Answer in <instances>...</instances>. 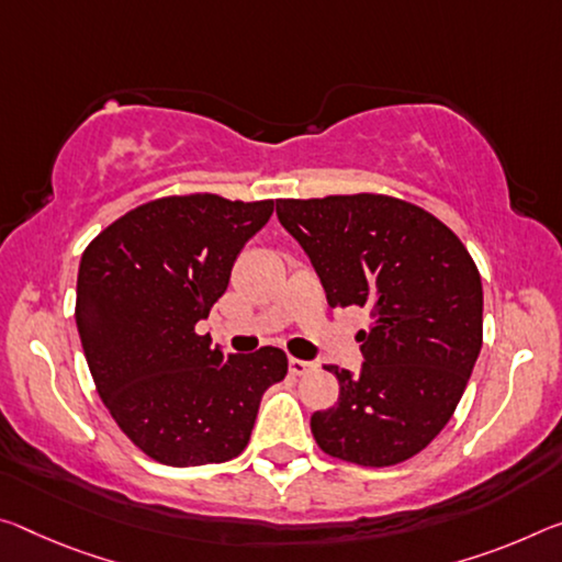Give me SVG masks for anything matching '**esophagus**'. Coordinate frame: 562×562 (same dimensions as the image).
<instances>
[{"instance_id":"esophagus-1","label":"esophagus","mask_w":562,"mask_h":562,"mask_svg":"<svg viewBox=\"0 0 562 562\" xmlns=\"http://www.w3.org/2000/svg\"><path fill=\"white\" fill-rule=\"evenodd\" d=\"M317 368L315 362H307V360H297V358H290V372L292 375H307V372H313Z\"/></svg>"}]
</instances>
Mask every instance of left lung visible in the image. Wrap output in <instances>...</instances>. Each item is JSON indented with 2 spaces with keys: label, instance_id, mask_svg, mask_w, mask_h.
<instances>
[{
  "label": "left lung",
  "instance_id": "obj_1",
  "mask_svg": "<svg viewBox=\"0 0 562 562\" xmlns=\"http://www.w3.org/2000/svg\"><path fill=\"white\" fill-rule=\"evenodd\" d=\"M329 307H368L358 375L329 364L340 397L310 417L327 456L387 468L427 448L456 413L483 347V282L458 235L387 194L278 200Z\"/></svg>",
  "mask_w": 562,
  "mask_h": 562
}]
</instances>
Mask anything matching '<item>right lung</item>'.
Returning <instances> with one entry per match:
<instances>
[{
	"mask_svg": "<svg viewBox=\"0 0 562 562\" xmlns=\"http://www.w3.org/2000/svg\"><path fill=\"white\" fill-rule=\"evenodd\" d=\"M272 210L175 194L130 210L85 249L75 317L89 372L120 430L162 465L237 458L262 393L288 375L280 347L227 355L194 333Z\"/></svg>",
	"mask_w": 562,
	"mask_h": 562,
	"instance_id": "right-lung-1",
	"label": "right lung"
}]
</instances>
